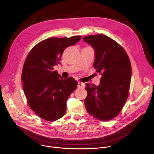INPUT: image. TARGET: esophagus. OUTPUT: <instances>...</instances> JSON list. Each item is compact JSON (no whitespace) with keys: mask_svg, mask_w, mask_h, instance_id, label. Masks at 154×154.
<instances>
[{"mask_svg":"<svg viewBox=\"0 0 154 154\" xmlns=\"http://www.w3.org/2000/svg\"><path fill=\"white\" fill-rule=\"evenodd\" d=\"M84 86H85V85H84V84L83 83H82V82H78V85H77V87L78 88H84Z\"/></svg>","mask_w":154,"mask_h":154,"instance_id":"esophagus-1","label":"esophagus"}]
</instances>
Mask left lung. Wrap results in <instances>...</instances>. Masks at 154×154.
<instances>
[{"mask_svg":"<svg viewBox=\"0 0 154 154\" xmlns=\"http://www.w3.org/2000/svg\"><path fill=\"white\" fill-rule=\"evenodd\" d=\"M83 40L95 51L94 67L102 74L98 86L86 83V110L101 121L116 117L121 111L129 94L131 67L125 50L103 34L85 36Z\"/></svg>","mask_w":154,"mask_h":154,"instance_id":"1","label":"left lung"}]
</instances>
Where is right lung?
<instances>
[{"mask_svg": "<svg viewBox=\"0 0 154 154\" xmlns=\"http://www.w3.org/2000/svg\"><path fill=\"white\" fill-rule=\"evenodd\" d=\"M81 38H48L35 45L26 59L21 77L23 90L28 105L43 119L55 121L66 113L67 99L78 83L72 77L63 79L54 66L60 64L64 50Z\"/></svg>", "mask_w": 154, "mask_h": 154, "instance_id": "1", "label": "right lung"}]
</instances>
